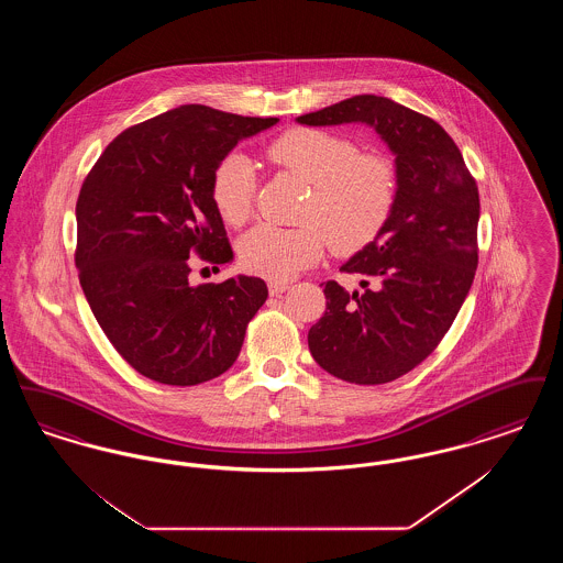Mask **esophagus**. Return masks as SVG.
I'll return each instance as SVG.
<instances>
[{
  "label": "esophagus",
  "mask_w": 563,
  "mask_h": 563,
  "mask_svg": "<svg viewBox=\"0 0 563 563\" xmlns=\"http://www.w3.org/2000/svg\"><path fill=\"white\" fill-rule=\"evenodd\" d=\"M289 289V283H280V280H269L268 291L269 295L285 294Z\"/></svg>",
  "instance_id": "1"
}]
</instances>
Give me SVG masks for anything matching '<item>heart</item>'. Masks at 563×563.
<instances>
[{
  "label": "heart",
  "mask_w": 563,
  "mask_h": 563,
  "mask_svg": "<svg viewBox=\"0 0 563 563\" xmlns=\"http://www.w3.org/2000/svg\"><path fill=\"white\" fill-rule=\"evenodd\" d=\"M269 161L310 184L299 228L260 223L241 241V262L253 274L287 280L321 257L324 241L335 253H352L374 241L397 202L395 166L377 154L319 129H291L266 150ZM255 196V168L242 154L214 166L211 198L225 223L239 225Z\"/></svg>",
  "instance_id": "obj_1"
}]
</instances>
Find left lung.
Masks as SVG:
<instances>
[{
	"label": "left lung",
	"mask_w": 563,
	"mask_h": 563,
	"mask_svg": "<svg viewBox=\"0 0 563 563\" xmlns=\"http://www.w3.org/2000/svg\"><path fill=\"white\" fill-rule=\"evenodd\" d=\"M308 126L367 124L395 154L397 202L388 223L342 266L363 291L324 283L327 310L310 327L314 361L352 384L411 372L450 331L477 269L479 191L454 143L429 115L356 95L297 118Z\"/></svg>",
	"instance_id": "8db88e82"
}]
</instances>
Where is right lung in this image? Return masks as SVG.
<instances>
[{
  "label": "right lung",
  "instance_id": "obj_1",
  "mask_svg": "<svg viewBox=\"0 0 563 563\" xmlns=\"http://www.w3.org/2000/svg\"><path fill=\"white\" fill-rule=\"evenodd\" d=\"M278 118L181 106L118 134L81 184V291L113 349L139 374L194 386L228 372L268 287L255 276L189 285V255L234 253L211 198L214 166Z\"/></svg>",
  "mask_w": 563,
  "mask_h": 563
}]
</instances>
